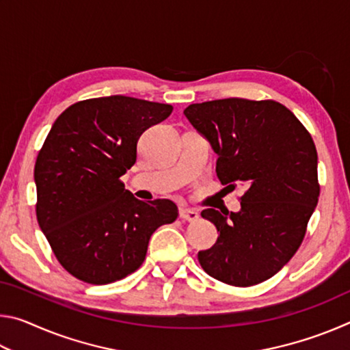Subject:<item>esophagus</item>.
Masks as SVG:
<instances>
[{
  "label": "esophagus",
  "instance_id": "1",
  "mask_svg": "<svg viewBox=\"0 0 350 350\" xmlns=\"http://www.w3.org/2000/svg\"><path fill=\"white\" fill-rule=\"evenodd\" d=\"M179 216L182 221H187V222H196L199 219V213L194 211L191 208H187V206H183V208L179 210Z\"/></svg>",
  "mask_w": 350,
  "mask_h": 350
}]
</instances>
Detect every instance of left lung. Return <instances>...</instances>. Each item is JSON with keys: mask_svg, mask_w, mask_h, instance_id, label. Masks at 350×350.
<instances>
[{"mask_svg": "<svg viewBox=\"0 0 350 350\" xmlns=\"http://www.w3.org/2000/svg\"><path fill=\"white\" fill-rule=\"evenodd\" d=\"M183 114L217 154L222 185L247 187L238 213H200L219 236L215 245L198 253L199 264L230 286L269 280L299 248L318 204L312 135L275 100H211L189 105Z\"/></svg>", "mask_w": 350, "mask_h": 350, "instance_id": "1", "label": "left lung"}]
</instances>
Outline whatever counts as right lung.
<instances>
[{"mask_svg":"<svg viewBox=\"0 0 350 350\" xmlns=\"http://www.w3.org/2000/svg\"><path fill=\"white\" fill-rule=\"evenodd\" d=\"M173 106L134 97L83 100L58 116L35 162L37 219L52 252L77 280L109 284L137 270L151 234L177 219L168 199H135L120 176L137 142Z\"/></svg>","mask_w":350,"mask_h":350,"instance_id":"add662e5","label":"right lung"}]
</instances>
